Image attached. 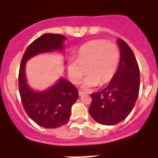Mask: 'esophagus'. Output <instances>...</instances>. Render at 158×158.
I'll use <instances>...</instances> for the list:
<instances>
[{"label":"esophagus","instance_id":"1","mask_svg":"<svg viewBox=\"0 0 158 158\" xmlns=\"http://www.w3.org/2000/svg\"><path fill=\"white\" fill-rule=\"evenodd\" d=\"M85 94H87V93H86V92H84V91H79V96H82V95H85Z\"/></svg>","mask_w":158,"mask_h":158}]
</instances>
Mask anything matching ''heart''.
Wrapping results in <instances>:
<instances>
[{
  "label": "heart",
  "instance_id": "b5f03b06",
  "mask_svg": "<svg viewBox=\"0 0 158 158\" xmlns=\"http://www.w3.org/2000/svg\"><path fill=\"white\" fill-rule=\"evenodd\" d=\"M120 54L115 43L104 39H95L86 42L79 48L77 59H72L68 64V74L71 81L78 83L87 73L82 87L89 89L99 83H109L116 75Z\"/></svg>",
  "mask_w": 158,
  "mask_h": 158
}]
</instances>
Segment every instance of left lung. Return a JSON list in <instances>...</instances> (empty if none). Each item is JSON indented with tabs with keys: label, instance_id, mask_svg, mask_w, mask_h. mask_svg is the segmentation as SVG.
Here are the masks:
<instances>
[{
	"label": "left lung",
	"instance_id": "left-lung-1",
	"mask_svg": "<svg viewBox=\"0 0 158 158\" xmlns=\"http://www.w3.org/2000/svg\"><path fill=\"white\" fill-rule=\"evenodd\" d=\"M120 61L113 79L102 91L91 94L89 113L96 122L114 125L132 112L140 89V70L132 50L124 40H117Z\"/></svg>",
	"mask_w": 158,
	"mask_h": 158
}]
</instances>
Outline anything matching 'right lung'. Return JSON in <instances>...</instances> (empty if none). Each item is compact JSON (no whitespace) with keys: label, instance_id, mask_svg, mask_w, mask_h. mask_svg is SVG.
I'll return each instance as SVG.
<instances>
[{"label":"right lung","instance_id":"1","mask_svg":"<svg viewBox=\"0 0 158 158\" xmlns=\"http://www.w3.org/2000/svg\"><path fill=\"white\" fill-rule=\"evenodd\" d=\"M65 40L66 37L61 34H43L26 48L20 65L18 87L24 109L30 119L46 128H58L68 121L71 106L79 98L78 90L67 79L61 78L46 91H33L26 79V61L41 53L63 50Z\"/></svg>","mask_w":158,"mask_h":158}]
</instances>
